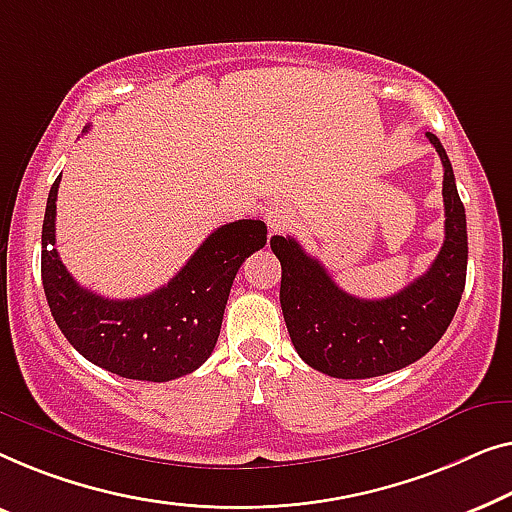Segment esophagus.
Masks as SVG:
<instances>
[{
	"instance_id": "obj_1",
	"label": "esophagus",
	"mask_w": 512,
	"mask_h": 512,
	"mask_svg": "<svg viewBox=\"0 0 512 512\" xmlns=\"http://www.w3.org/2000/svg\"><path fill=\"white\" fill-rule=\"evenodd\" d=\"M294 222V215L287 204H271L266 208V227H269V234H283L285 229H290Z\"/></svg>"
}]
</instances>
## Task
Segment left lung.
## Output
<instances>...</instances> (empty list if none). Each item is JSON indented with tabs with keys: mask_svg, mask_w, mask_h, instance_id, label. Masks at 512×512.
<instances>
[{
	"mask_svg": "<svg viewBox=\"0 0 512 512\" xmlns=\"http://www.w3.org/2000/svg\"><path fill=\"white\" fill-rule=\"evenodd\" d=\"M443 162L445 241L427 273L385 299L343 292L318 259L292 236H271L280 259V308L294 350L315 371L359 380L399 371L441 341L462 299L469 262L466 213L438 136L427 132Z\"/></svg>",
	"mask_w": 512,
	"mask_h": 512,
	"instance_id": "8db88e82",
	"label": "left lung"
}]
</instances>
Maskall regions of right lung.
I'll use <instances>...</instances> for the list:
<instances>
[{
	"label": "right lung",
	"instance_id": "1",
	"mask_svg": "<svg viewBox=\"0 0 512 512\" xmlns=\"http://www.w3.org/2000/svg\"><path fill=\"white\" fill-rule=\"evenodd\" d=\"M60 178L50 187L43 215L41 280L67 341L92 364L122 378L167 383L199 369L218 343L236 271L264 248V222L218 227L167 285L146 297L106 299L78 285L55 250Z\"/></svg>",
	"mask_w": 512,
	"mask_h": 512
}]
</instances>
